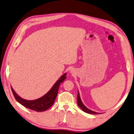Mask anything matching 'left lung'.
Here are the masks:
<instances>
[{
	"label": "left lung",
	"mask_w": 134,
	"mask_h": 134,
	"mask_svg": "<svg viewBox=\"0 0 134 134\" xmlns=\"http://www.w3.org/2000/svg\"><path fill=\"white\" fill-rule=\"evenodd\" d=\"M77 104L79 105V107L80 109H81L84 112H85V113H89V114H98L99 113H98V112H95L92 111V110H91L89 109H88L85 105L83 104L82 101L81 100V98H80V94H79V91L77 92Z\"/></svg>",
	"instance_id": "obj_1"
}]
</instances>
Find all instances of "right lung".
<instances>
[{
  "label": "right lung",
  "instance_id": "obj_1",
  "mask_svg": "<svg viewBox=\"0 0 134 134\" xmlns=\"http://www.w3.org/2000/svg\"><path fill=\"white\" fill-rule=\"evenodd\" d=\"M66 75L67 73H65L61 76L59 78V79L55 83L51 89L45 95L39 98L34 99V100H27V99L22 98L15 92L11 86L10 87H11V90L15 98L21 105L24 106L27 109L34 110V111L38 112L44 111L49 109L54 104V101L57 96V94H58L59 85L66 79Z\"/></svg>",
  "mask_w": 134,
  "mask_h": 134
}]
</instances>
